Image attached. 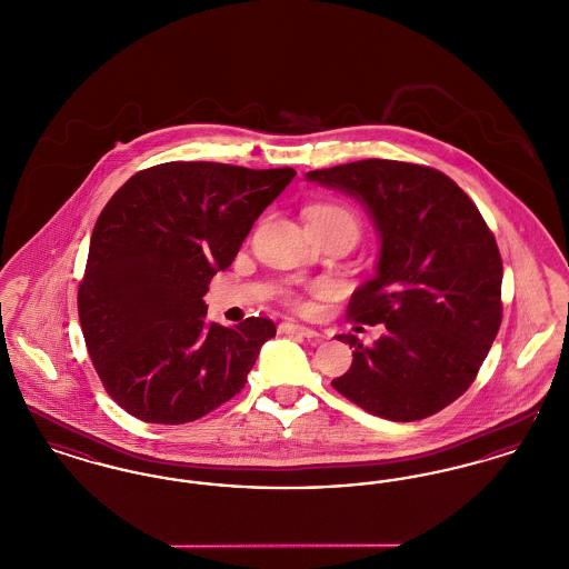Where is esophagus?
Segmentation results:
<instances>
[{
	"instance_id": "obj_1",
	"label": "esophagus",
	"mask_w": 569,
	"mask_h": 569,
	"mask_svg": "<svg viewBox=\"0 0 569 569\" xmlns=\"http://www.w3.org/2000/svg\"><path fill=\"white\" fill-rule=\"evenodd\" d=\"M279 332L281 335H297V337H305V339H318V330L309 328V326L292 325V322H283L279 326Z\"/></svg>"
}]
</instances>
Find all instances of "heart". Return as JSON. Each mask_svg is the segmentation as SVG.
Segmentation results:
<instances>
[{
  "label": "heart",
  "mask_w": 569,
  "mask_h": 569,
  "mask_svg": "<svg viewBox=\"0 0 569 569\" xmlns=\"http://www.w3.org/2000/svg\"><path fill=\"white\" fill-rule=\"evenodd\" d=\"M309 217H318V219H346L356 228L352 213L346 207H339V204H318V207L309 209Z\"/></svg>",
  "instance_id": "heart-1"
}]
</instances>
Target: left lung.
Segmentation results:
<instances>
[{"instance_id": "1", "label": "left lung", "mask_w": 569, "mask_h": 569, "mask_svg": "<svg viewBox=\"0 0 569 569\" xmlns=\"http://www.w3.org/2000/svg\"><path fill=\"white\" fill-rule=\"evenodd\" d=\"M353 198L373 221L376 274L353 290L350 318L383 325L332 388L369 413L411 422L457 401L478 376L501 325L503 267L492 232L443 172L360 160L305 174Z\"/></svg>"}]
</instances>
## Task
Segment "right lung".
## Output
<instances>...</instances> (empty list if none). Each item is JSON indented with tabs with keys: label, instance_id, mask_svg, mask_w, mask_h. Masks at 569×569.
I'll return each instance as SVG.
<instances>
[{
	"label": "right lung",
	"instance_id": "1",
	"mask_svg": "<svg viewBox=\"0 0 569 569\" xmlns=\"http://www.w3.org/2000/svg\"><path fill=\"white\" fill-rule=\"evenodd\" d=\"M295 177L292 168L168 162L110 198L91 234L79 318L98 376L128 413L183 425L244 388L277 328L267 318L209 322L204 295Z\"/></svg>",
	"mask_w": 569,
	"mask_h": 569
}]
</instances>
